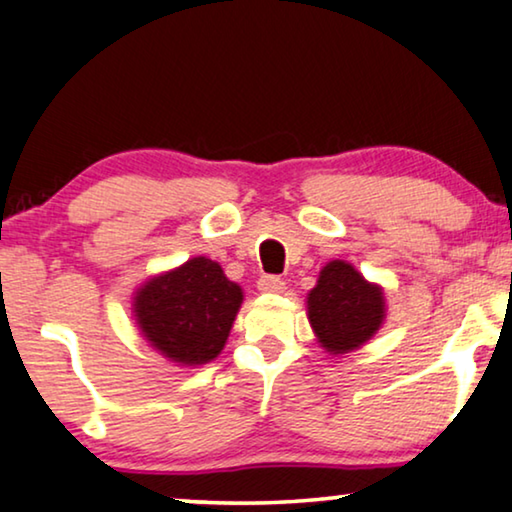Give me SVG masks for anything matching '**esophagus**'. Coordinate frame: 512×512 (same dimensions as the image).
<instances>
[{
  "instance_id": "1",
  "label": "esophagus",
  "mask_w": 512,
  "mask_h": 512,
  "mask_svg": "<svg viewBox=\"0 0 512 512\" xmlns=\"http://www.w3.org/2000/svg\"><path fill=\"white\" fill-rule=\"evenodd\" d=\"M257 287L262 292H269V294H278V292H283L285 290V283L283 280H280L278 276H262L257 280Z\"/></svg>"
}]
</instances>
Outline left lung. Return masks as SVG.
<instances>
[{"label":"left lung","instance_id":"1","mask_svg":"<svg viewBox=\"0 0 512 512\" xmlns=\"http://www.w3.org/2000/svg\"><path fill=\"white\" fill-rule=\"evenodd\" d=\"M385 299L378 285L366 283L350 264L334 259L320 271L308 294V320L322 348L334 355L355 350L383 325Z\"/></svg>","mask_w":512,"mask_h":512}]
</instances>
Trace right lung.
I'll return each mask as SVG.
<instances>
[{
    "label": "right lung",
    "instance_id": "obj_1",
    "mask_svg": "<svg viewBox=\"0 0 512 512\" xmlns=\"http://www.w3.org/2000/svg\"><path fill=\"white\" fill-rule=\"evenodd\" d=\"M243 301L218 262L194 257L157 276L134 297L136 322L155 350L176 364H206L225 348Z\"/></svg>",
    "mask_w": 512,
    "mask_h": 512
}]
</instances>
